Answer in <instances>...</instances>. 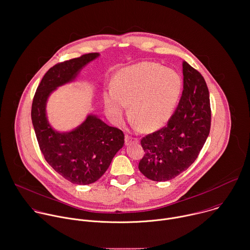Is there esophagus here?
I'll list each match as a JSON object with an SVG mask.
<instances>
[{
  "mask_svg": "<svg viewBox=\"0 0 250 250\" xmlns=\"http://www.w3.org/2000/svg\"><path fill=\"white\" fill-rule=\"evenodd\" d=\"M132 143H138V139L133 138V137H131V136H129V135H125V145H126V146H129V145H131Z\"/></svg>",
  "mask_w": 250,
  "mask_h": 250,
  "instance_id": "obj_1",
  "label": "esophagus"
}]
</instances>
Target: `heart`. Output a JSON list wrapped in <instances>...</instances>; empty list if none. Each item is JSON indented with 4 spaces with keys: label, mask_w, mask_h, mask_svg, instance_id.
I'll use <instances>...</instances> for the list:
<instances>
[{
    "label": "heart",
    "mask_w": 250,
    "mask_h": 250,
    "mask_svg": "<svg viewBox=\"0 0 250 250\" xmlns=\"http://www.w3.org/2000/svg\"><path fill=\"white\" fill-rule=\"evenodd\" d=\"M182 92L180 75L163 65L142 62L121 69L113 88L104 92V104L110 121L122 122L130 105L131 115L146 131L162 127L172 115Z\"/></svg>",
    "instance_id": "heart-1"
}]
</instances>
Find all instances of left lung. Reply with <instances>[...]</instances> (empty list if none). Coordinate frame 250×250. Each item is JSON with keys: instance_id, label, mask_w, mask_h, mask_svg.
<instances>
[{"instance_id": "obj_1", "label": "left lung", "mask_w": 250, "mask_h": 250, "mask_svg": "<svg viewBox=\"0 0 250 250\" xmlns=\"http://www.w3.org/2000/svg\"><path fill=\"white\" fill-rule=\"evenodd\" d=\"M183 91L178 105L162 129L142 139L145 155L139 169L153 181H167L197 159L210 130V104L202 75L182 63Z\"/></svg>"}]
</instances>
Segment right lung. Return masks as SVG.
Wrapping results in <instances>:
<instances>
[{"label": "right lung", "mask_w": 250, "mask_h": 250, "mask_svg": "<svg viewBox=\"0 0 250 250\" xmlns=\"http://www.w3.org/2000/svg\"><path fill=\"white\" fill-rule=\"evenodd\" d=\"M99 56L89 53L50 68L38 86L32 104V122L44 159L64 178L80 185L93 183L105 172L124 146V134L94 113L75 129L59 132L48 121L46 104L58 87L75 82L84 67Z\"/></svg>", "instance_id": "1"}]
</instances>
